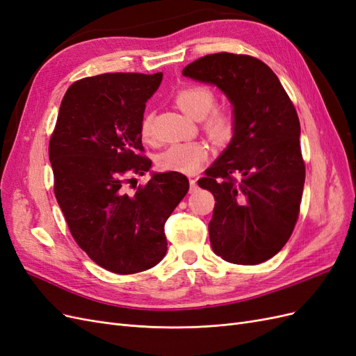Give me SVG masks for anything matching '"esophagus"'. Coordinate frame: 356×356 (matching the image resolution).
Segmentation results:
<instances>
[{"label": "esophagus", "instance_id": "obj_1", "mask_svg": "<svg viewBox=\"0 0 356 356\" xmlns=\"http://www.w3.org/2000/svg\"><path fill=\"white\" fill-rule=\"evenodd\" d=\"M197 190V179L190 178V191H196Z\"/></svg>", "mask_w": 356, "mask_h": 356}]
</instances>
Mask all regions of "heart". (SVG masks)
<instances>
[{
    "label": "heart",
    "mask_w": 356,
    "mask_h": 356,
    "mask_svg": "<svg viewBox=\"0 0 356 356\" xmlns=\"http://www.w3.org/2000/svg\"><path fill=\"white\" fill-rule=\"evenodd\" d=\"M213 92L202 84H193L182 88L175 93V104L181 111L193 118H202L213 106ZM234 117L229 111H213L203 123V129L217 143H225L234 134ZM141 135L145 141L154 138V117L147 114L141 123ZM209 157V148L200 141L178 143L168 147L157 159L161 170L179 172V174H196Z\"/></svg>",
    "instance_id": "heart-1"
}]
</instances>
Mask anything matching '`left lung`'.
I'll return each mask as SVG.
<instances>
[{
	"label": "left lung",
	"instance_id": "8db88e82",
	"mask_svg": "<svg viewBox=\"0 0 356 356\" xmlns=\"http://www.w3.org/2000/svg\"><path fill=\"white\" fill-rule=\"evenodd\" d=\"M182 75L215 84L233 105L232 141L197 181L215 197L212 250L233 264H260L282 250L300 213L306 166L294 104L276 74L248 55H207Z\"/></svg>",
	"mask_w": 356,
	"mask_h": 356
}]
</instances>
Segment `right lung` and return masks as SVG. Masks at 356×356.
Instances as JSON below:
<instances>
[{
    "label": "right lung",
    "mask_w": 356,
    "mask_h": 356,
    "mask_svg": "<svg viewBox=\"0 0 356 356\" xmlns=\"http://www.w3.org/2000/svg\"><path fill=\"white\" fill-rule=\"evenodd\" d=\"M163 74L108 72L70 86L49 143L55 196L74 241L118 275L148 270L166 255L165 222L188 191L179 172L144 175L141 123Z\"/></svg>",
    "instance_id": "right-lung-1"
}]
</instances>
